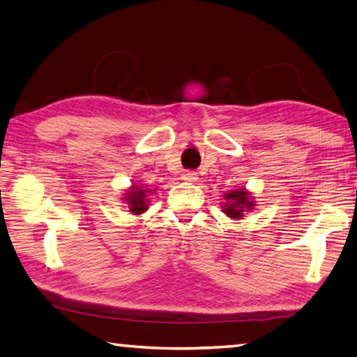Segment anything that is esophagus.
Here are the masks:
<instances>
[{
  "instance_id": "34e87169",
  "label": "esophagus",
  "mask_w": 357,
  "mask_h": 357,
  "mask_svg": "<svg viewBox=\"0 0 357 357\" xmlns=\"http://www.w3.org/2000/svg\"><path fill=\"white\" fill-rule=\"evenodd\" d=\"M197 178H199V176H197V172H194V171H185L183 174H181V180H185V181H197Z\"/></svg>"
}]
</instances>
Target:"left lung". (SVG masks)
Segmentation results:
<instances>
[{"mask_svg":"<svg viewBox=\"0 0 357 357\" xmlns=\"http://www.w3.org/2000/svg\"><path fill=\"white\" fill-rule=\"evenodd\" d=\"M226 204L223 206V212L231 218H241L245 211H250L253 208V202L249 197V192L244 189L238 191H229L225 194Z\"/></svg>","mask_w":357,"mask_h":357,"instance_id":"left-lung-1","label":"left lung"}]
</instances>
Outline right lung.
<instances>
[{"label":"right lung","mask_w":357,"mask_h":357,"mask_svg":"<svg viewBox=\"0 0 357 357\" xmlns=\"http://www.w3.org/2000/svg\"><path fill=\"white\" fill-rule=\"evenodd\" d=\"M125 200L130 206V212H132L134 215H139V213L145 212L148 209L146 191L137 185H132V189L126 194Z\"/></svg>","instance_id":"right-lung-1"}]
</instances>
